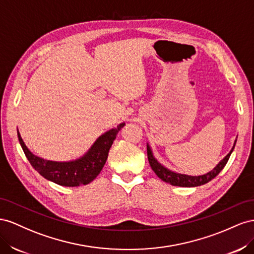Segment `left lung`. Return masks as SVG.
Instances as JSON below:
<instances>
[{
  "mask_svg": "<svg viewBox=\"0 0 254 254\" xmlns=\"http://www.w3.org/2000/svg\"><path fill=\"white\" fill-rule=\"evenodd\" d=\"M235 143H236V141H235ZM235 143H234L233 148H232V150L230 151V153L226 157H224L212 171H209L208 173H206V175L199 176V177L180 175V173H176V172H172L168 169H166L161 164L157 163L156 159L153 157V155H152V152H151L149 146L147 147V153H148L149 164L151 166L152 170H153L155 172V175L162 181H164V182L169 183L173 186L194 187V186H200V185H203V184L209 182V181L213 180L217 175H218V173L223 169L224 166L227 165L232 151H233V149L235 147Z\"/></svg>",
  "mask_w": 254,
  "mask_h": 254,
  "instance_id": "left-lung-1",
  "label": "left lung"
}]
</instances>
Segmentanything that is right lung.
I'll use <instances>...</instances> for the list:
<instances>
[{
    "mask_svg": "<svg viewBox=\"0 0 254 254\" xmlns=\"http://www.w3.org/2000/svg\"><path fill=\"white\" fill-rule=\"evenodd\" d=\"M123 127H125V123H121L117 127L112 128L111 131L100 136L88 153L77 161L68 163L51 162L37 157L26 148L19 132L18 138L28 162L43 178L59 185L74 187L88 184L97 178L105 165L108 151L116 136Z\"/></svg>",
    "mask_w": 254,
    "mask_h": 254,
    "instance_id": "obj_1",
    "label": "right lung"
}]
</instances>
